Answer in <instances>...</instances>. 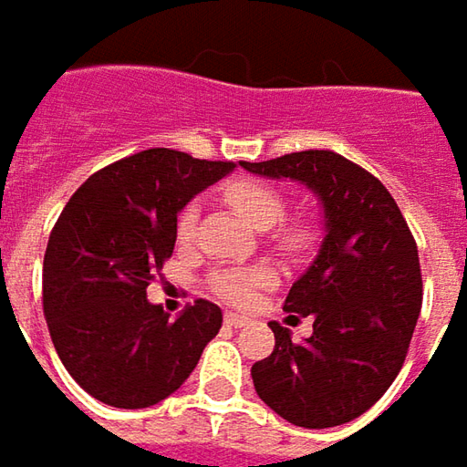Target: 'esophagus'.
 Masks as SVG:
<instances>
[{
  "label": "esophagus",
  "mask_w": 467,
  "mask_h": 467,
  "mask_svg": "<svg viewBox=\"0 0 467 467\" xmlns=\"http://www.w3.org/2000/svg\"><path fill=\"white\" fill-rule=\"evenodd\" d=\"M225 325H231V327H244V325H249V317H244V314L236 312H225Z\"/></svg>",
  "instance_id": "34e87169"
}]
</instances>
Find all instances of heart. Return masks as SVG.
Wrapping results in <instances>:
<instances>
[{
    "label": "heart",
    "instance_id": "obj_1",
    "mask_svg": "<svg viewBox=\"0 0 467 467\" xmlns=\"http://www.w3.org/2000/svg\"><path fill=\"white\" fill-rule=\"evenodd\" d=\"M225 205L231 207L242 221L257 228V231H267L278 223L285 213V200L278 189L257 182V179H234L223 187ZM197 231V207L187 205L179 213L176 221V236L179 242H189ZM280 249L285 252H304L312 234L304 225H288L275 236ZM270 280V273L265 267H254V270H228V273H218L213 278V291L231 304H249L254 298V291Z\"/></svg>",
    "mask_w": 467,
    "mask_h": 467
}]
</instances>
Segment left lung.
<instances>
[{
  "label": "left lung",
  "instance_id": "8db88e82",
  "mask_svg": "<svg viewBox=\"0 0 467 467\" xmlns=\"http://www.w3.org/2000/svg\"><path fill=\"white\" fill-rule=\"evenodd\" d=\"M249 173L291 179L322 205L325 236L291 285L285 312L312 317L301 343L270 322L275 350L252 367L260 400L304 429H330L367 413L395 382L421 312L419 249L379 179L332 150H301Z\"/></svg>",
  "mask_w": 467,
  "mask_h": 467
}]
</instances>
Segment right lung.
<instances>
[{"label":"right lung","mask_w":467,"mask_h":467,"mask_svg":"<svg viewBox=\"0 0 467 467\" xmlns=\"http://www.w3.org/2000/svg\"><path fill=\"white\" fill-rule=\"evenodd\" d=\"M236 163L150 148L100 169L64 205L44 257V314L72 379L114 408H150L194 371L223 325L197 298L176 319L148 285L176 244V215Z\"/></svg>","instance_id":"right-lung-1"}]
</instances>
